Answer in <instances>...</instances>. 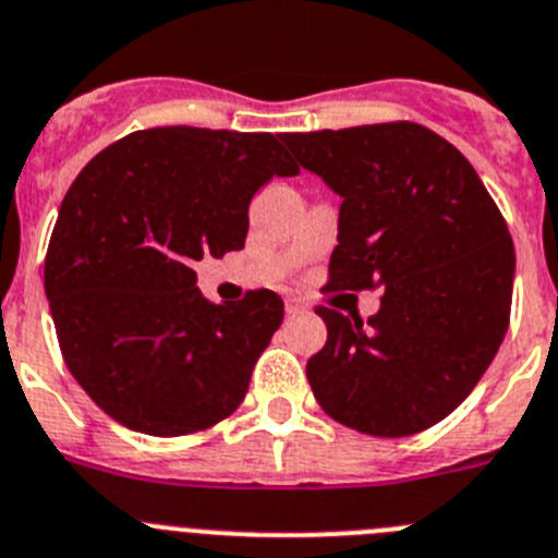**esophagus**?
<instances>
[{"label":"esophagus","instance_id":"obj_1","mask_svg":"<svg viewBox=\"0 0 558 558\" xmlns=\"http://www.w3.org/2000/svg\"><path fill=\"white\" fill-rule=\"evenodd\" d=\"M284 310H288V315H301V313H306V304L299 299H288L284 301Z\"/></svg>","mask_w":558,"mask_h":558}]
</instances>
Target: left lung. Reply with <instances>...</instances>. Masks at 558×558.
I'll return each mask as SVG.
<instances>
[{
	"label": "left lung",
	"mask_w": 558,
	"mask_h": 558,
	"mask_svg": "<svg viewBox=\"0 0 558 558\" xmlns=\"http://www.w3.org/2000/svg\"><path fill=\"white\" fill-rule=\"evenodd\" d=\"M342 198L326 290L381 288L367 320L318 306L306 379L326 415L409 437L473 392L509 329L514 245L457 146L412 121L284 135Z\"/></svg>",
	"instance_id": "left-lung-1"
}]
</instances>
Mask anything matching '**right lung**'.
Returning <instances> with one entry per match:
<instances>
[{
	"label": "right lung",
	"mask_w": 558,
	"mask_h": 558,
	"mask_svg": "<svg viewBox=\"0 0 558 558\" xmlns=\"http://www.w3.org/2000/svg\"><path fill=\"white\" fill-rule=\"evenodd\" d=\"M295 173L282 137L198 126L132 132L82 168L44 288L71 376L112 421L179 437L240 407L284 304L270 290L213 304L193 265L240 252L254 193Z\"/></svg>",
	"instance_id": "add662e5"
}]
</instances>
